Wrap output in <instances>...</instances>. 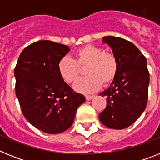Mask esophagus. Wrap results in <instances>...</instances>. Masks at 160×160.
Wrapping results in <instances>:
<instances>
[{"instance_id":"34e87169","label":"esophagus","mask_w":160,"mask_h":160,"mask_svg":"<svg viewBox=\"0 0 160 160\" xmlns=\"http://www.w3.org/2000/svg\"><path fill=\"white\" fill-rule=\"evenodd\" d=\"M94 98V95H86V99L87 100H91Z\"/></svg>"}]
</instances>
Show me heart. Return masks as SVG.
Listing matches in <instances>:
<instances>
[{
  "instance_id": "obj_1",
  "label": "heart",
  "mask_w": 160,
  "mask_h": 160,
  "mask_svg": "<svg viewBox=\"0 0 160 160\" xmlns=\"http://www.w3.org/2000/svg\"><path fill=\"white\" fill-rule=\"evenodd\" d=\"M75 58L63 57L58 64L61 78L67 83H73L79 78L82 69L87 77L79 79L74 84V90L81 93H91L101 87H107L114 82L118 73L116 56L104 51L99 46L87 45L75 52Z\"/></svg>"
}]
</instances>
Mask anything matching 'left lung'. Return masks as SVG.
<instances>
[{
	"label": "left lung",
	"instance_id": "obj_1",
	"mask_svg": "<svg viewBox=\"0 0 160 160\" xmlns=\"http://www.w3.org/2000/svg\"><path fill=\"white\" fill-rule=\"evenodd\" d=\"M102 40L112 48L118 68L111 87L99 94L107 97V107L98 116L107 128L123 129L135 122L147 107L150 81L147 60L129 41L112 36Z\"/></svg>",
	"mask_w": 160,
	"mask_h": 160
}]
</instances>
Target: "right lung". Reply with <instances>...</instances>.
Returning a JSON list of instances; mask_svg holds the SVG:
<instances>
[{
	"mask_svg": "<svg viewBox=\"0 0 160 160\" xmlns=\"http://www.w3.org/2000/svg\"><path fill=\"white\" fill-rule=\"evenodd\" d=\"M70 48L51 41H38L20 55L14 75L22 113L33 127L48 134L63 132L73 124L84 95L73 91L58 70Z\"/></svg>",
	"mask_w": 160,
	"mask_h": 160,
	"instance_id": "right-lung-1",
	"label": "right lung"
}]
</instances>
